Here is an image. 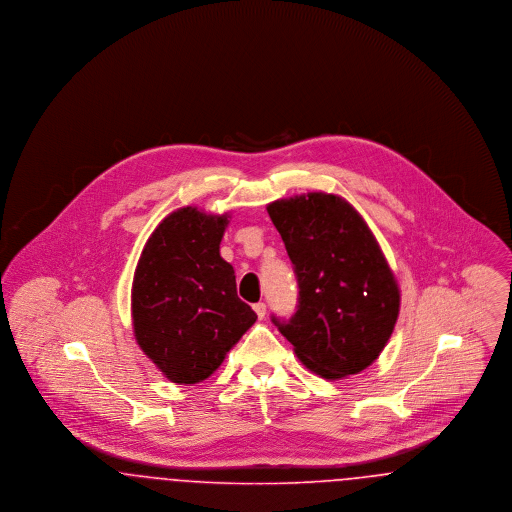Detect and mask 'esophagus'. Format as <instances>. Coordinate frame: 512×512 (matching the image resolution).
I'll return each mask as SVG.
<instances>
[{"instance_id": "esophagus-1", "label": "esophagus", "mask_w": 512, "mask_h": 512, "mask_svg": "<svg viewBox=\"0 0 512 512\" xmlns=\"http://www.w3.org/2000/svg\"><path fill=\"white\" fill-rule=\"evenodd\" d=\"M253 311L257 313L259 320H263L265 315H267V305H265V303H255V305H253Z\"/></svg>"}]
</instances>
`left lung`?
<instances>
[{"label":"left lung","instance_id":"left-lung-1","mask_svg":"<svg viewBox=\"0 0 512 512\" xmlns=\"http://www.w3.org/2000/svg\"><path fill=\"white\" fill-rule=\"evenodd\" d=\"M295 267L299 309L274 324L297 359L326 380L372 365L391 338L401 290L361 213L338 194L307 192L267 205Z\"/></svg>","mask_w":512,"mask_h":512}]
</instances>
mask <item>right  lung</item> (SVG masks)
I'll use <instances>...</instances> for the list:
<instances>
[{"label": "right lung", "mask_w": 512, "mask_h": 512, "mask_svg": "<svg viewBox=\"0 0 512 512\" xmlns=\"http://www.w3.org/2000/svg\"><path fill=\"white\" fill-rule=\"evenodd\" d=\"M228 224L230 213L180 207L155 226L134 270V338L172 384L207 380L257 320L220 257Z\"/></svg>", "instance_id": "right-lung-1"}]
</instances>
